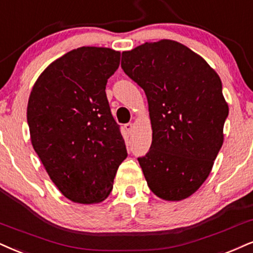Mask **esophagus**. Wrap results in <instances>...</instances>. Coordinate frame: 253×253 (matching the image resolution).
I'll return each instance as SVG.
<instances>
[{
  "label": "esophagus",
  "mask_w": 253,
  "mask_h": 253,
  "mask_svg": "<svg viewBox=\"0 0 253 253\" xmlns=\"http://www.w3.org/2000/svg\"><path fill=\"white\" fill-rule=\"evenodd\" d=\"M124 129L126 130L127 132H132V130H133V124L132 123H126V126H124Z\"/></svg>",
  "instance_id": "1"
}]
</instances>
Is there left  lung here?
Listing matches in <instances>:
<instances>
[{"mask_svg":"<svg viewBox=\"0 0 253 253\" xmlns=\"http://www.w3.org/2000/svg\"><path fill=\"white\" fill-rule=\"evenodd\" d=\"M121 67L148 98L152 143L138 157L148 186L165 201L188 198L223 145L229 107L222 81L201 56L171 40L122 52Z\"/></svg>","mask_w":253,"mask_h":253,"instance_id":"left-lung-1","label":"left lung"}]
</instances>
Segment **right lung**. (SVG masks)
Segmentation results:
<instances>
[{
    "label": "right lung",
    "mask_w": 253,
    "mask_h": 253,
    "mask_svg": "<svg viewBox=\"0 0 253 253\" xmlns=\"http://www.w3.org/2000/svg\"><path fill=\"white\" fill-rule=\"evenodd\" d=\"M121 52L82 46L41 74L27 109L31 144L46 172L68 199L104 201L127 152L105 93Z\"/></svg>",
    "instance_id": "right-lung-1"
}]
</instances>
